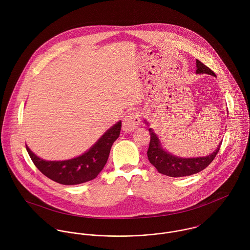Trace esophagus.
<instances>
[{"instance_id": "1", "label": "esophagus", "mask_w": 250, "mask_h": 250, "mask_svg": "<svg viewBox=\"0 0 250 250\" xmlns=\"http://www.w3.org/2000/svg\"><path fill=\"white\" fill-rule=\"evenodd\" d=\"M140 122H141V113L139 111L136 110L127 114L123 119V125H122L123 131L127 133L134 131L140 125Z\"/></svg>"}]
</instances>
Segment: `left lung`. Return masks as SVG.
<instances>
[{
  "label": "left lung",
  "mask_w": 250,
  "mask_h": 250,
  "mask_svg": "<svg viewBox=\"0 0 250 250\" xmlns=\"http://www.w3.org/2000/svg\"><path fill=\"white\" fill-rule=\"evenodd\" d=\"M196 73L215 76L213 70H211L208 66H206L198 60H196ZM149 133L150 143L147 151L148 160L160 173L169 177L189 176L200 172L214 161L221 145V143H219L216 150H214L211 155H208L206 157L184 159L173 156L165 151L161 146L158 137L151 128L149 129Z\"/></svg>",
  "instance_id": "obj_1"
}]
</instances>
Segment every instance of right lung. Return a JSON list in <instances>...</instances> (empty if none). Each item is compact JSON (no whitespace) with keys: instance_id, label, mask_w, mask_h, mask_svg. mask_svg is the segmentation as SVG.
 <instances>
[{"instance_id":"right-lung-1","label":"right lung","mask_w":250,"mask_h":250,"mask_svg":"<svg viewBox=\"0 0 250 250\" xmlns=\"http://www.w3.org/2000/svg\"><path fill=\"white\" fill-rule=\"evenodd\" d=\"M121 121L117 122L99 139L87 152L67 161H44L36 156L28 146L27 151L36 167L49 179L62 185H78L92 179L107 164L110 148L118 139Z\"/></svg>"}]
</instances>
